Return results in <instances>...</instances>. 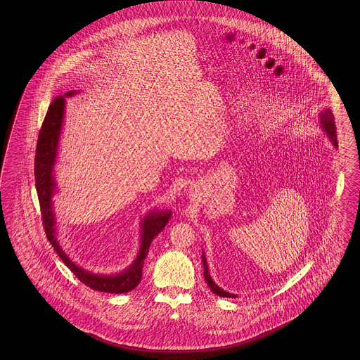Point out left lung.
<instances>
[{"mask_svg": "<svg viewBox=\"0 0 360 360\" xmlns=\"http://www.w3.org/2000/svg\"><path fill=\"white\" fill-rule=\"evenodd\" d=\"M321 127L326 130V132L328 134L329 138L332 140L333 146H337V132H336V124H335V117L332 115L330 109H326L324 112H321ZM202 261H203V276H205V281L208 284V287L211 288V291L216 293L217 296H221V297H236L233 293L229 292L224 291L220 287H217L214 284V281L211 279L210 273H208V268H207L206 257H205V253H202Z\"/></svg>", "mask_w": 360, "mask_h": 360, "instance_id": "8db88e82", "label": "left lung"}]
</instances>
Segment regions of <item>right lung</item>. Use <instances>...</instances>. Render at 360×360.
<instances>
[{
  "label": "right lung",
  "mask_w": 360,
  "mask_h": 360,
  "mask_svg": "<svg viewBox=\"0 0 360 360\" xmlns=\"http://www.w3.org/2000/svg\"><path fill=\"white\" fill-rule=\"evenodd\" d=\"M72 94L75 92L69 91L68 94H65V96H70ZM64 105H65V99L61 95L56 96L49 105L45 120L39 130V140L36 146V155H34L36 189L39 195L42 224L46 233L47 240L50 242V245H53L55 252L58 253V256L60 257L63 262L72 270V273L84 285L90 287L94 291L109 292V293H126V292L132 291L141 281L144 260L146 259L150 243L154 237L158 236L162 229L166 226L171 211L169 212L161 211V212H154L146 216L141 225V245H140L138 257L134 261L130 268L118 276H101L92 274L84 269L78 268L75 265V262L69 260L68 256L61 250L59 242L55 237V217L53 214V205H51V195L55 189L53 167L56 158L58 141L60 136Z\"/></svg>",
  "instance_id": "add662e5"
}]
</instances>
